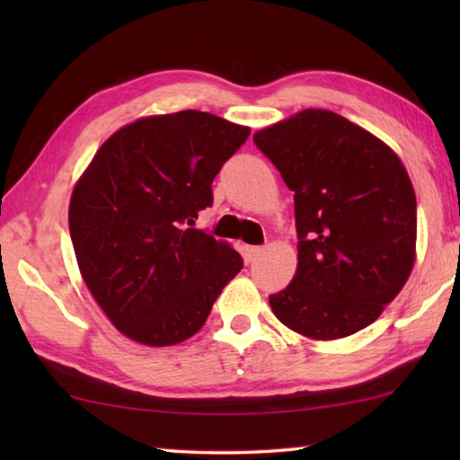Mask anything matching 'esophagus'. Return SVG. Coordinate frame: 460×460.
Listing matches in <instances>:
<instances>
[{
    "mask_svg": "<svg viewBox=\"0 0 460 460\" xmlns=\"http://www.w3.org/2000/svg\"><path fill=\"white\" fill-rule=\"evenodd\" d=\"M261 252H263V247H260V245H249V247H245V258H247V261L258 260L260 255H261Z\"/></svg>",
    "mask_w": 460,
    "mask_h": 460,
    "instance_id": "1",
    "label": "esophagus"
}]
</instances>
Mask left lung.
Wrapping results in <instances>:
<instances>
[{
    "instance_id": "left-lung-1",
    "label": "left lung",
    "mask_w": 460,
    "mask_h": 460,
    "mask_svg": "<svg viewBox=\"0 0 460 460\" xmlns=\"http://www.w3.org/2000/svg\"><path fill=\"white\" fill-rule=\"evenodd\" d=\"M294 192L298 268L270 296L276 318L313 341L377 321L414 270L416 192L392 147L326 109L253 134Z\"/></svg>"
}]
</instances>
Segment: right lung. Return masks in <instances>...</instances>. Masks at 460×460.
Segmentation results:
<instances>
[{"label": "right lung", "mask_w": 460, "mask_h": 460, "mask_svg": "<svg viewBox=\"0 0 460 460\" xmlns=\"http://www.w3.org/2000/svg\"><path fill=\"white\" fill-rule=\"evenodd\" d=\"M249 131L194 109L147 115L105 139L76 181L68 205L76 263L128 339L147 347L190 339L243 268L231 243L192 225Z\"/></svg>", "instance_id": "1"}]
</instances>
